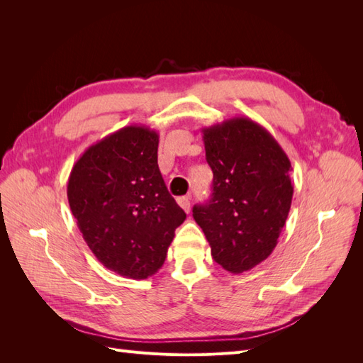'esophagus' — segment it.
I'll return each mask as SVG.
<instances>
[{
	"label": "esophagus",
	"mask_w": 363,
	"mask_h": 363,
	"mask_svg": "<svg viewBox=\"0 0 363 363\" xmlns=\"http://www.w3.org/2000/svg\"><path fill=\"white\" fill-rule=\"evenodd\" d=\"M177 203H179V206L183 208V211H184L186 213H189V211H191V201H189V196H179V199H177Z\"/></svg>",
	"instance_id": "34e87169"
}]
</instances>
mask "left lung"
<instances>
[{
	"label": "left lung",
	"instance_id": "obj_1",
	"mask_svg": "<svg viewBox=\"0 0 363 363\" xmlns=\"http://www.w3.org/2000/svg\"><path fill=\"white\" fill-rule=\"evenodd\" d=\"M206 160L213 172L211 200L192 216L224 269L239 274L265 260L292 203L291 162L268 131L248 118L203 128Z\"/></svg>",
	"mask_w": 363,
	"mask_h": 363
}]
</instances>
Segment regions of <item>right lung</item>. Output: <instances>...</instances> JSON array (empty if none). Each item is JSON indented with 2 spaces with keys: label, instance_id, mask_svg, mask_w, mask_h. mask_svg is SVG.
I'll return each mask as SVG.
<instances>
[{
  "label": "right lung",
  "instance_id": "right-lung-1",
  "mask_svg": "<svg viewBox=\"0 0 363 363\" xmlns=\"http://www.w3.org/2000/svg\"><path fill=\"white\" fill-rule=\"evenodd\" d=\"M159 135L128 125L87 148L68 180V201L87 247L119 276L157 272L186 213L157 164Z\"/></svg>",
  "mask_w": 363,
  "mask_h": 363
}]
</instances>
